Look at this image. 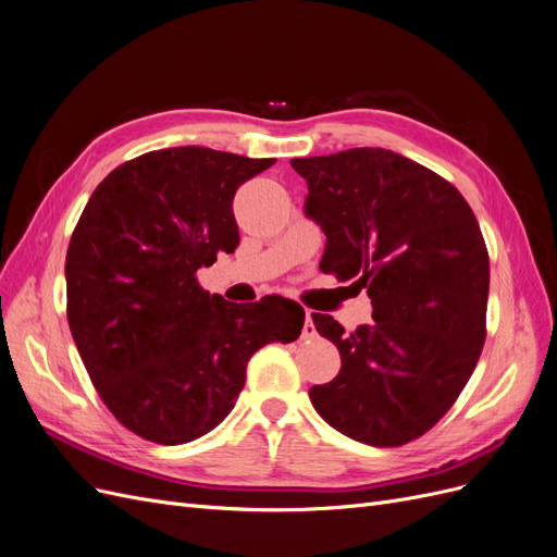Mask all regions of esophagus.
Masks as SVG:
<instances>
[{
	"label": "esophagus",
	"instance_id": "34e87169",
	"mask_svg": "<svg viewBox=\"0 0 557 557\" xmlns=\"http://www.w3.org/2000/svg\"><path fill=\"white\" fill-rule=\"evenodd\" d=\"M302 339H312L317 335V329H314V321H312V312L308 310L305 312V321H302Z\"/></svg>",
	"mask_w": 557,
	"mask_h": 557
}]
</instances>
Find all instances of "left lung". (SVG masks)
<instances>
[{
  "instance_id": "obj_1",
  "label": "left lung",
  "mask_w": 557,
  "mask_h": 557,
  "mask_svg": "<svg viewBox=\"0 0 557 557\" xmlns=\"http://www.w3.org/2000/svg\"><path fill=\"white\" fill-rule=\"evenodd\" d=\"M292 166L308 181L305 214L326 233L319 268L366 286L374 319L345 333L312 314L343 368L310 400L356 442L407 444L451 409L486 339L491 268L479 222L451 183L384 148Z\"/></svg>"
}]
</instances>
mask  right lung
<instances>
[{
    "label": "right lung",
    "instance_id": "add662e5",
    "mask_svg": "<svg viewBox=\"0 0 557 557\" xmlns=\"http://www.w3.org/2000/svg\"><path fill=\"white\" fill-rule=\"evenodd\" d=\"M275 159L199 146L124 161L89 196L66 249V319L89 380L143 440L185 444L220 425L268 343H294L305 310L228 302L196 271L238 247L233 196Z\"/></svg>",
    "mask_w": 557,
    "mask_h": 557
}]
</instances>
